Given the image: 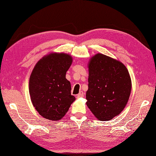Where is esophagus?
Masks as SVG:
<instances>
[{
  "label": "esophagus",
  "instance_id": "34e87169",
  "mask_svg": "<svg viewBox=\"0 0 156 156\" xmlns=\"http://www.w3.org/2000/svg\"><path fill=\"white\" fill-rule=\"evenodd\" d=\"M83 96H84V93L82 91H80L79 92V94L76 96V98H82V97H83Z\"/></svg>",
  "mask_w": 156,
  "mask_h": 156
}]
</instances>
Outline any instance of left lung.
Listing matches in <instances>:
<instances>
[{
    "label": "left lung",
    "instance_id": "1",
    "mask_svg": "<svg viewBox=\"0 0 156 156\" xmlns=\"http://www.w3.org/2000/svg\"><path fill=\"white\" fill-rule=\"evenodd\" d=\"M87 106L99 120H110L122 112L131 91V80L124 64L97 53L88 64Z\"/></svg>",
    "mask_w": 156,
    "mask_h": 156
}]
</instances>
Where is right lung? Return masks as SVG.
Listing matches in <instances>:
<instances>
[{
  "mask_svg": "<svg viewBox=\"0 0 156 156\" xmlns=\"http://www.w3.org/2000/svg\"><path fill=\"white\" fill-rule=\"evenodd\" d=\"M73 62L69 54L51 52L37 62L29 79L32 103L41 116L51 121L62 119L76 98L66 74Z\"/></svg>",
  "mask_w": 156,
  "mask_h": 156,
  "instance_id": "obj_1",
  "label": "right lung"
}]
</instances>
